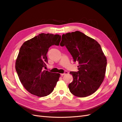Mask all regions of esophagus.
<instances>
[{"label":"esophagus","instance_id":"obj_1","mask_svg":"<svg viewBox=\"0 0 122 122\" xmlns=\"http://www.w3.org/2000/svg\"><path fill=\"white\" fill-rule=\"evenodd\" d=\"M68 74V72H67V71H65V72H64V73L61 74V76H63V75H65V74Z\"/></svg>","mask_w":122,"mask_h":122}]
</instances>
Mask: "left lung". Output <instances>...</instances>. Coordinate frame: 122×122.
<instances>
[{
	"mask_svg": "<svg viewBox=\"0 0 122 122\" xmlns=\"http://www.w3.org/2000/svg\"><path fill=\"white\" fill-rule=\"evenodd\" d=\"M60 46H65L73 61L78 63V71L70 72L73 78L68 85L71 93L83 97L96 92L104 79L107 63L101 45L83 33L76 31L63 35Z\"/></svg>",
	"mask_w": 122,
	"mask_h": 122,
	"instance_id": "obj_1",
	"label": "left lung"
}]
</instances>
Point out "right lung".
<instances>
[{"instance_id": "add662e5", "label": "right lung", "mask_w": 122, "mask_h": 122, "mask_svg": "<svg viewBox=\"0 0 122 122\" xmlns=\"http://www.w3.org/2000/svg\"><path fill=\"white\" fill-rule=\"evenodd\" d=\"M61 36L41 33L25 42L15 62V69L20 82L30 93L42 97L50 94L60 74L44 68L48 63L47 53L53 45L59 46Z\"/></svg>"}]
</instances>
